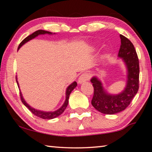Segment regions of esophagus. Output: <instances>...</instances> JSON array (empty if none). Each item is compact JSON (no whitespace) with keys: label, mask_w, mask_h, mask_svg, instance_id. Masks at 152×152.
I'll list each match as a JSON object with an SVG mask.
<instances>
[{"label":"esophagus","mask_w":152,"mask_h":152,"mask_svg":"<svg viewBox=\"0 0 152 152\" xmlns=\"http://www.w3.org/2000/svg\"><path fill=\"white\" fill-rule=\"evenodd\" d=\"M89 79H90L89 74H87V73H84L79 77V78L78 80V84L84 83V82L88 81Z\"/></svg>","instance_id":"esophagus-1"}]
</instances>
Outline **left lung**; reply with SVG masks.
<instances>
[{"mask_svg":"<svg viewBox=\"0 0 152 152\" xmlns=\"http://www.w3.org/2000/svg\"><path fill=\"white\" fill-rule=\"evenodd\" d=\"M121 46L118 58L122 59L127 70L125 88L119 94H110L97 76L91 79L94 87L91 103L98 111L106 115H113L125 110L137 94L139 89L140 66L138 57L133 43L127 37L120 35Z\"/></svg>","mask_w":152,"mask_h":152,"instance_id":"left-lung-1","label":"left lung"}]
</instances>
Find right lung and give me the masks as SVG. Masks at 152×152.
<instances>
[{
    "label": "right lung",
    "instance_id": "right-lung-1",
    "mask_svg": "<svg viewBox=\"0 0 152 152\" xmlns=\"http://www.w3.org/2000/svg\"><path fill=\"white\" fill-rule=\"evenodd\" d=\"M45 34L53 35V34H56V33H53L50 32V31H45V30H37V31H35L34 33H33L32 34H31L30 35L27 36L26 38H25V39L22 41L21 43H20L19 44V47H18V50H19V49L25 44V43H26L27 42H29L30 40L34 39V38H35L36 37H37L38 35H45ZM16 81H17V85L19 88V82H18V81H17V77H16ZM76 86H77L76 82H73L72 83L70 84V85L68 86V88H66V100H65V101H64V104H62V106H61L60 108V109H58V110H55V111H43V110H37V109H34V108L31 107L29 104L27 103V102L25 101V100L24 99L23 96L21 92L20 91V99H21V101H22L23 103L25 106L27 107L30 111L33 114H34L35 115H36L37 117H39V118H42V119H54V118L57 117L58 116H60L61 113H62L64 111V110H65L66 108L67 107V106H68V99H69V97H70V94L72 92V91L73 90L76 88Z\"/></svg>",
    "mask_w": 152,
    "mask_h": 152
}]
</instances>
